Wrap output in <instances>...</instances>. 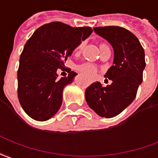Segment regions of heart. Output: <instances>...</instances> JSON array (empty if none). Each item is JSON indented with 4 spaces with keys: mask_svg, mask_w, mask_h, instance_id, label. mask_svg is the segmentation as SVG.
<instances>
[{
    "mask_svg": "<svg viewBox=\"0 0 158 158\" xmlns=\"http://www.w3.org/2000/svg\"><path fill=\"white\" fill-rule=\"evenodd\" d=\"M84 45V43H81L78 44V46L77 47V50H81L82 49V47ZM77 70L79 72H81V74L87 76L88 77H93L96 75L97 71H98V69L95 65L92 64V63H89V62H85V63H82L81 65H78L77 67Z\"/></svg>",
    "mask_w": 158,
    "mask_h": 158,
    "instance_id": "heart-1",
    "label": "heart"
}]
</instances>
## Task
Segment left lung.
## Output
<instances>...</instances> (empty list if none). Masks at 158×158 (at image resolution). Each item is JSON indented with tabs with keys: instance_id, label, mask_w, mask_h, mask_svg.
Wrapping results in <instances>:
<instances>
[{
	"instance_id": "obj_1",
	"label": "left lung",
	"mask_w": 158,
	"mask_h": 158,
	"mask_svg": "<svg viewBox=\"0 0 158 158\" xmlns=\"http://www.w3.org/2000/svg\"><path fill=\"white\" fill-rule=\"evenodd\" d=\"M94 32L108 40L114 50V65L105 77L112 81L107 87L96 81L85 92L91 109L101 117L112 118L130 105L143 80L145 52L133 33L118 26L94 27Z\"/></svg>"
}]
</instances>
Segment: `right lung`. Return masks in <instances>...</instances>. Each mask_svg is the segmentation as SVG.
I'll list each match as a JSON object with an SVG mask.
<instances>
[{
  "label": "right lung",
  "mask_w": 158,
  "mask_h": 158,
  "mask_svg": "<svg viewBox=\"0 0 158 158\" xmlns=\"http://www.w3.org/2000/svg\"><path fill=\"white\" fill-rule=\"evenodd\" d=\"M93 33L90 27H72L60 22L46 23L37 29L24 45L18 70V96L27 115L45 121L62 104L64 87L77 73L58 79L57 70L82 40Z\"/></svg>",
  "instance_id": "1"
}]
</instances>
